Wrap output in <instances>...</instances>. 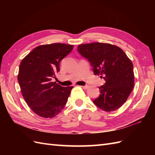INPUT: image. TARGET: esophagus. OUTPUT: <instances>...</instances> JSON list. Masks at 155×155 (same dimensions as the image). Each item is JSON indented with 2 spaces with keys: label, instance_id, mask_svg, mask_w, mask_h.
Segmentation results:
<instances>
[{
  "label": "esophagus",
  "instance_id": "obj_1",
  "mask_svg": "<svg viewBox=\"0 0 155 155\" xmlns=\"http://www.w3.org/2000/svg\"><path fill=\"white\" fill-rule=\"evenodd\" d=\"M82 87H83V89H87V88H88V86H87V85H85V86H82Z\"/></svg>",
  "mask_w": 155,
  "mask_h": 155
}]
</instances>
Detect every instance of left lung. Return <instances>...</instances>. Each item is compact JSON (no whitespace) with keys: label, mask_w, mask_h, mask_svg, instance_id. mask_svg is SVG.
Returning a JSON list of instances; mask_svg holds the SVG:
<instances>
[{"label":"left lung","mask_w":155,"mask_h":155,"mask_svg":"<svg viewBox=\"0 0 155 155\" xmlns=\"http://www.w3.org/2000/svg\"><path fill=\"white\" fill-rule=\"evenodd\" d=\"M79 53L87 58L95 75L106 81L98 87L101 94L93 101L101 110L118 109L127 101L134 84L133 64L125 52L117 46L93 42L78 46Z\"/></svg>","instance_id":"8db88e82"}]
</instances>
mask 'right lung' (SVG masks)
<instances>
[{
  "mask_svg": "<svg viewBox=\"0 0 155 155\" xmlns=\"http://www.w3.org/2000/svg\"><path fill=\"white\" fill-rule=\"evenodd\" d=\"M64 43L40 45L21 62L18 81L28 106L38 116L52 118L63 109L73 87L52 82L60 71V62L73 49Z\"/></svg>",
  "mask_w": 155,
  "mask_h": 155,
  "instance_id": "1",
  "label": "right lung"
}]
</instances>
